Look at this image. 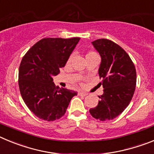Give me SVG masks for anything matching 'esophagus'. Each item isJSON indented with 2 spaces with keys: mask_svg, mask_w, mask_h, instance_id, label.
<instances>
[{
  "mask_svg": "<svg viewBox=\"0 0 154 154\" xmlns=\"http://www.w3.org/2000/svg\"><path fill=\"white\" fill-rule=\"evenodd\" d=\"M79 94L80 96H85L88 95V93H86V92H79Z\"/></svg>",
  "mask_w": 154,
  "mask_h": 154,
  "instance_id": "1",
  "label": "esophagus"
}]
</instances>
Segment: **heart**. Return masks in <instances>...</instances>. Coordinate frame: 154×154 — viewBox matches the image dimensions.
I'll return each mask as SVG.
<instances>
[{
  "label": "heart",
  "instance_id": "1",
  "mask_svg": "<svg viewBox=\"0 0 154 154\" xmlns=\"http://www.w3.org/2000/svg\"><path fill=\"white\" fill-rule=\"evenodd\" d=\"M96 53H95V52H93V51H89V52H88L87 53V55H86V57L87 56H90V55H96ZM71 59H72V56H70L69 58V59H68V63H69V62H71Z\"/></svg>",
  "mask_w": 154,
  "mask_h": 154
}]
</instances>
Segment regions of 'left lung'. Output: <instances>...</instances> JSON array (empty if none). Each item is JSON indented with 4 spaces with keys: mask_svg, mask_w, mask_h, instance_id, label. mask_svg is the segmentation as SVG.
Here are the masks:
<instances>
[{
    "mask_svg": "<svg viewBox=\"0 0 154 154\" xmlns=\"http://www.w3.org/2000/svg\"><path fill=\"white\" fill-rule=\"evenodd\" d=\"M101 56L99 69L103 94L98 106L89 109L92 117L101 121L117 117L130 104L135 92L137 72L127 53L115 42L97 39L92 42Z\"/></svg>",
    "mask_w": 154,
    "mask_h": 154,
    "instance_id": "obj_1",
    "label": "left lung"
}]
</instances>
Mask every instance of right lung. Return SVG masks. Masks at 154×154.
<instances>
[{
  "label": "right lung",
  "mask_w": 154,
  "mask_h": 154,
  "mask_svg": "<svg viewBox=\"0 0 154 154\" xmlns=\"http://www.w3.org/2000/svg\"><path fill=\"white\" fill-rule=\"evenodd\" d=\"M80 38H45L27 51L21 60L18 85L22 99L37 117L54 121L65 115L77 92L60 89L53 82L79 42Z\"/></svg>",
  "instance_id": "right-lung-1"
}]
</instances>
